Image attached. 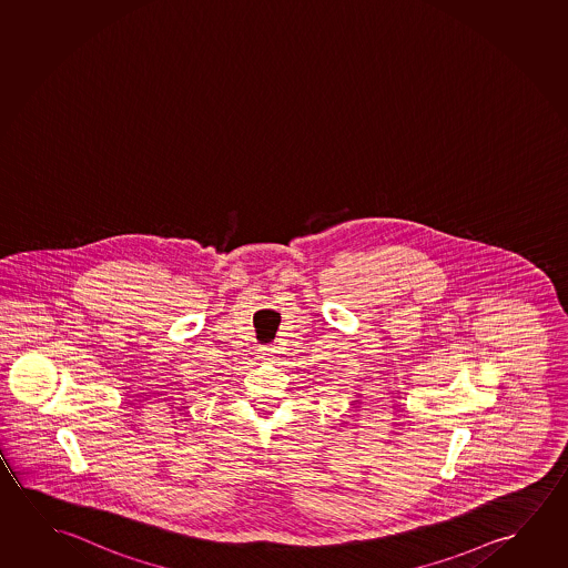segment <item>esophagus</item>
Wrapping results in <instances>:
<instances>
[{
  "instance_id": "1",
  "label": "esophagus",
  "mask_w": 568,
  "mask_h": 568,
  "mask_svg": "<svg viewBox=\"0 0 568 568\" xmlns=\"http://www.w3.org/2000/svg\"><path fill=\"white\" fill-rule=\"evenodd\" d=\"M275 346L273 344H270V346H262V349H260V356H262V359H271L273 356H275Z\"/></svg>"
}]
</instances>
